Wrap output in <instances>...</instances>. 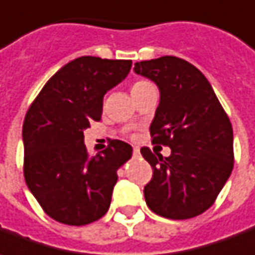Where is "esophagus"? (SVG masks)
Returning <instances> with one entry per match:
<instances>
[{
  "mask_svg": "<svg viewBox=\"0 0 255 255\" xmlns=\"http://www.w3.org/2000/svg\"><path fill=\"white\" fill-rule=\"evenodd\" d=\"M139 155H141V150H139V148H134V157H139Z\"/></svg>",
  "mask_w": 255,
  "mask_h": 255,
  "instance_id": "34e87169",
  "label": "esophagus"
}]
</instances>
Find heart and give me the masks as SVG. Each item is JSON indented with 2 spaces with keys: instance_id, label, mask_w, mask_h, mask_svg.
I'll list each match as a JSON object with an SVG mask.
<instances>
[{
  "instance_id": "heart-1",
  "label": "heart",
  "mask_w": 255,
  "mask_h": 255,
  "mask_svg": "<svg viewBox=\"0 0 255 255\" xmlns=\"http://www.w3.org/2000/svg\"><path fill=\"white\" fill-rule=\"evenodd\" d=\"M148 84V82H145V81H139V82H135L134 85H132V89H135V88H139V86H142V85Z\"/></svg>"
}]
</instances>
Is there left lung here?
I'll use <instances>...</instances> for the list:
<instances>
[{"mask_svg":"<svg viewBox=\"0 0 255 255\" xmlns=\"http://www.w3.org/2000/svg\"><path fill=\"white\" fill-rule=\"evenodd\" d=\"M135 74L156 85L160 99L150 123L152 142L170 156L141 153L153 169L143 188L150 211L167 219H190L216 200L233 169V129L200 69L177 57L135 62Z\"/></svg>","mask_w":255,"mask_h":255,"instance_id":"obj_1","label":"left lung"}]
</instances>
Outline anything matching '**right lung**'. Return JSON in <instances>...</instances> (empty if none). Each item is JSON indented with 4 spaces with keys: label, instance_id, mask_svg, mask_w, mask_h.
<instances>
[{
    "label": "right lung",
    "instance_id": "right-lung-1",
    "mask_svg": "<svg viewBox=\"0 0 255 255\" xmlns=\"http://www.w3.org/2000/svg\"><path fill=\"white\" fill-rule=\"evenodd\" d=\"M131 65V60L75 58L48 79L26 113V184L57 222L82 226L109 211L117 170L131 159L132 146L113 139L89 157L84 131L100 120L105 95L127 78Z\"/></svg>",
    "mask_w": 255,
    "mask_h": 255
}]
</instances>
